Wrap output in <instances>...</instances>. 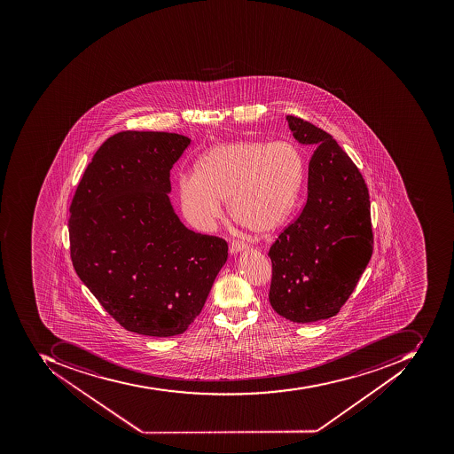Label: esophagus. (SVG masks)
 <instances>
[{"label": "esophagus", "mask_w": 454, "mask_h": 454, "mask_svg": "<svg viewBox=\"0 0 454 454\" xmlns=\"http://www.w3.org/2000/svg\"><path fill=\"white\" fill-rule=\"evenodd\" d=\"M246 247H247V245L243 241L231 240V245H229V251H231V254H236L239 251L246 250Z\"/></svg>", "instance_id": "esophagus-1"}]
</instances>
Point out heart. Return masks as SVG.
Here are the masks:
<instances>
[{"mask_svg":"<svg viewBox=\"0 0 454 454\" xmlns=\"http://www.w3.org/2000/svg\"><path fill=\"white\" fill-rule=\"evenodd\" d=\"M194 172L179 179L180 208L190 225L211 231L223 200L236 223L267 235L292 214L306 167L294 143L238 140L211 148Z\"/></svg>","mask_w":454,"mask_h":454,"instance_id":"obj_1","label":"heart"}]
</instances>
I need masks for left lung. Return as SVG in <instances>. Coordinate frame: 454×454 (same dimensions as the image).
<instances>
[{
    "label": "left lung",
    "mask_w": 454,
    "mask_h": 454,
    "mask_svg": "<svg viewBox=\"0 0 454 454\" xmlns=\"http://www.w3.org/2000/svg\"><path fill=\"white\" fill-rule=\"evenodd\" d=\"M286 120L293 137L316 152L306 204L268 251L270 302L283 318L309 324L340 311L370 262V194L358 168L329 133L297 116Z\"/></svg>",
    "instance_id": "1"
}]
</instances>
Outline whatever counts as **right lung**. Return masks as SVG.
Returning a JSON list of instances; mask_svg holds the SVG:
<instances>
[{
	"mask_svg": "<svg viewBox=\"0 0 454 454\" xmlns=\"http://www.w3.org/2000/svg\"><path fill=\"white\" fill-rule=\"evenodd\" d=\"M189 145L176 133L111 136L87 165L69 207L77 277L129 332L184 333L228 258L225 239L189 231L168 197L172 167Z\"/></svg>",
	"mask_w": 454,
	"mask_h": 454,
	"instance_id": "obj_1",
	"label": "right lung"
}]
</instances>
